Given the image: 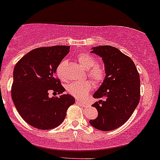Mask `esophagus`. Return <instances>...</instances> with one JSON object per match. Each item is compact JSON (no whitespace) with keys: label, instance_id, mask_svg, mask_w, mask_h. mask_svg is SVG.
<instances>
[{"label":"esophagus","instance_id":"obj_1","mask_svg":"<svg viewBox=\"0 0 160 160\" xmlns=\"http://www.w3.org/2000/svg\"><path fill=\"white\" fill-rule=\"evenodd\" d=\"M76 103H78V104H81V105H82V106H87V104L86 102H82V101H81V100H79V99H76Z\"/></svg>","mask_w":160,"mask_h":160}]
</instances>
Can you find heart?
Instances as JSON below:
<instances>
[{
  "instance_id": "1",
  "label": "heart",
  "mask_w": 160,
  "mask_h": 160,
  "mask_svg": "<svg viewBox=\"0 0 160 160\" xmlns=\"http://www.w3.org/2000/svg\"><path fill=\"white\" fill-rule=\"evenodd\" d=\"M78 62L85 70H87V75L90 80L95 84L102 83L105 79L107 72L102 65L96 64V60L92 55L87 53H82L78 57ZM66 62H62L58 66L57 74L62 80H66L63 75V67ZM92 88V85L90 82H73L69 84L66 87L67 92L77 98L82 99L88 94Z\"/></svg>"
}]
</instances>
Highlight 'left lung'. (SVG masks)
I'll return each instance as SVG.
<instances>
[{
  "instance_id": "obj_1",
  "label": "left lung",
  "mask_w": 160,
  "mask_h": 160,
  "mask_svg": "<svg viewBox=\"0 0 160 160\" xmlns=\"http://www.w3.org/2000/svg\"><path fill=\"white\" fill-rule=\"evenodd\" d=\"M91 53L102 57L107 75L93 95L98 99L92 105L98 115L90 123L100 131H112L129 119L139 102V74L131 58L117 48L99 46L92 48Z\"/></svg>"
}]
</instances>
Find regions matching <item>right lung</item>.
I'll return each instance as SVG.
<instances>
[{
	"instance_id": "add662e5",
	"label": "right lung",
	"mask_w": 160,
	"mask_h": 160,
	"mask_svg": "<svg viewBox=\"0 0 160 160\" xmlns=\"http://www.w3.org/2000/svg\"><path fill=\"white\" fill-rule=\"evenodd\" d=\"M70 52V46H54L32 49L17 62L13 70L12 99L25 122L40 130L57 128L69 107L75 102L55 78L57 68ZM58 97H48L49 92Z\"/></svg>"
}]
</instances>
